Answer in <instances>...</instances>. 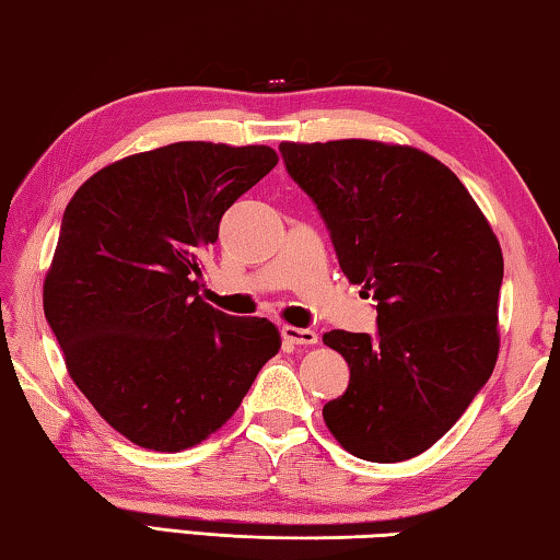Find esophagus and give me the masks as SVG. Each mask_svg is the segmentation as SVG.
Segmentation results:
<instances>
[{
  "label": "esophagus",
  "mask_w": 560,
  "mask_h": 560,
  "mask_svg": "<svg viewBox=\"0 0 560 560\" xmlns=\"http://www.w3.org/2000/svg\"><path fill=\"white\" fill-rule=\"evenodd\" d=\"M283 340H289L291 346H314L318 343V334L311 328H296V326H283L281 328Z\"/></svg>",
  "instance_id": "34e87169"
}]
</instances>
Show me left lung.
Wrapping results in <instances>:
<instances>
[{
    "label": "left lung",
    "instance_id": "left-lung-1",
    "mask_svg": "<svg viewBox=\"0 0 560 560\" xmlns=\"http://www.w3.org/2000/svg\"><path fill=\"white\" fill-rule=\"evenodd\" d=\"M279 150L324 217L340 269L377 311L375 336H324L350 368L346 393L324 405L328 430L360 459L417 457L497 365V236L459 177L417 148L330 140Z\"/></svg>",
    "mask_w": 560,
    "mask_h": 560
}]
</instances>
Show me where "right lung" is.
Returning a JSON list of instances; mask_svg holds the SVG:
<instances>
[{"mask_svg":"<svg viewBox=\"0 0 560 560\" xmlns=\"http://www.w3.org/2000/svg\"><path fill=\"white\" fill-rule=\"evenodd\" d=\"M279 163L267 145L173 143L89 177L66 207L44 314L113 430L179 452L230 420L281 336L200 299L222 214Z\"/></svg>","mask_w":560,"mask_h":560,"instance_id":"obj_1","label":"right lung"}]
</instances>
